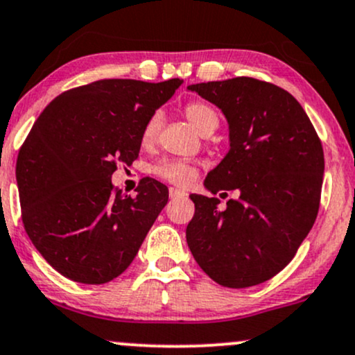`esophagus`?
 <instances>
[{
	"instance_id": "obj_1",
	"label": "esophagus",
	"mask_w": 355,
	"mask_h": 355,
	"mask_svg": "<svg viewBox=\"0 0 355 355\" xmlns=\"http://www.w3.org/2000/svg\"><path fill=\"white\" fill-rule=\"evenodd\" d=\"M168 195H170V198H182V196H187V191H183L180 189H175V187H170Z\"/></svg>"
}]
</instances>
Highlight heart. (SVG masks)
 <instances>
[{"mask_svg": "<svg viewBox=\"0 0 355 355\" xmlns=\"http://www.w3.org/2000/svg\"><path fill=\"white\" fill-rule=\"evenodd\" d=\"M185 115L191 122V125L203 135L210 134V132H213L218 127V115H216V112L210 107V105L203 104V102H190L185 107ZM160 123L162 117L159 112L152 114L150 117H148V121L145 122L142 129V135H140L144 145H150L155 142L160 130ZM152 172L159 178H162V180L185 189V187L191 185V182L196 178L198 168H196L193 164H190V162L166 159L160 160L159 164L153 166Z\"/></svg>", "mask_w": 355, "mask_h": 355, "instance_id": "1", "label": "heart"}]
</instances>
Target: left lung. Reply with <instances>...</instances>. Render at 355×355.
Returning a JSON list of instances; mask_svg holds the SVG:
<instances>
[{"mask_svg": "<svg viewBox=\"0 0 355 355\" xmlns=\"http://www.w3.org/2000/svg\"><path fill=\"white\" fill-rule=\"evenodd\" d=\"M225 114L230 150L205 178L216 193L190 195L195 215L187 243L198 266L225 288H250L288 266L313 228L321 202L324 152L301 104L253 78L189 85ZM223 195V193H221Z\"/></svg>", "mask_w": 355, "mask_h": 355, "instance_id": "1", "label": "left lung"}]
</instances>
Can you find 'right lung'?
Masks as SVG:
<instances>
[{"instance_id":"add662e5","label":"right lung","mask_w":355,"mask_h":355,"mask_svg":"<svg viewBox=\"0 0 355 355\" xmlns=\"http://www.w3.org/2000/svg\"><path fill=\"white\" fill-rule=\"evenodd\" d=\"M180 84L96 80L59 94L34 122L16 162L21 216L62 276L104 284L134 261L168 189L147 177L132 198L110 178L139 157L145 122Z\"/></svg>"}]
</instances>
